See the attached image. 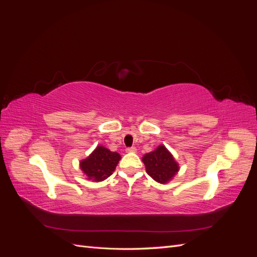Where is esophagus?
<instances>
[{
    "instance_id": "1",
    "label": "esophagus",
    "mask_w": 257,
    "mask_h": 257,
    "mask_svg": "<svg viewBox=\"0 0 257 257\" xmlns=\"http://www.w3.org/2000/svg\"><path fill=\"white\" fill-rule=\"evenodd\" d=\"M126 152H136V148L135 147H130L126 149Z\"/></svg>"
}]
</instances>
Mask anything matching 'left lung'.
<instances>
[{
    "label": "left lung",
    "instance_id": "obj_1",
    "mask_svg": "<svg viewBox=\"0 0 257 257\" xmlns=\"http://www.w3.org/2000/svg\"><path fill=\"white\" fill-rule=\"evenodd\" d=\"M143 162L147 174L162 184L172 180L179 170V165L173 154L164 146H159L154 151L145 154Z\"/></svg>",
    "mask_w": 257,
    "mask_h": 257
}]
</instances>
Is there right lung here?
<instances>
[{"label":"right lung","mask_w":257,"mask_h":257,"mask_svg":"<svg viewBox=\"0 0 257 257\" xmlns=\"http://www.w3.org/2000/svg\"><path fill=\"white\" fill-rule=\"evenodd\" d=\"M121 157L103 146H98L87 159L80 162V168L89 180L103 181L112 175Z\"/></svg>","instance_id":"obj_1"}]
</instances>
